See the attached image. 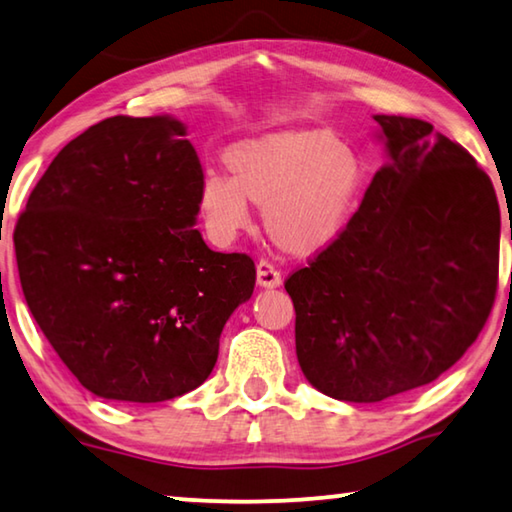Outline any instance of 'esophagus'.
Listing matches in <instances>:
<instances>
[{"mask_svg": "<svg viewBox=\"0 0 512 512\" xmlns=\"http://www.w3.org/2000/svg\"><path fill=\"white\" fill-rule=\"evenodd\" d=\"M256 279L261 288H279L281 286V272L276 270L270 261H258Z\"/></svg>", "mask_w": 512, "mask_h": 512, "instance_id": "esophagus-1", "label": "esophagus"}]
</instances>
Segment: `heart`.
Listing matches in <instances>:
<instances>
[{"instance_id": "heart-1", "label": "heart", "mask_w": 512, "mask_h": 512, "mask_svg": "<svg viewBox=\"0 0 512 512\" xmlns=\"http://www.w3.org/2000/svg\"><path fill=\"white\" fill-rule=\"evenodd\" d=\"M231 179L208 172L199 213L217 242L249 229V204L265 206V229L281 249L313 256L340 238L363 188L356 154L324 129L276 131L231 147Z\"/></svg>"}]
</instances>
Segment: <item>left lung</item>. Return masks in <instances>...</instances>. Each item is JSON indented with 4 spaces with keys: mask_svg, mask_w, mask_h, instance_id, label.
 <instances>
[{
    "mask_svg": "<svg viewBox=\"0 0 512 512\" xmlns=\"http://www.w3.org/2000/svg\"><path fill=\"white\" fill-rule=\"evenodd\" d=\"M374 120L388 163L340 238L286 279L301 372L354 404L447 372L479 338L499 283L501 213L488 174L429 122Z\"/></svg>",
    "mask_w": 512,
    "mask_h": 512,
    "instance_id": "left-lung-1",
    "label": "left lung"
}]
</instances>
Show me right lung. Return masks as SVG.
<instances>
[{
  "label": "right lung",
  "instance_id": "1",
  "mask_svg": "<svg viewBox=\"0 0 512 512\" xmlns=\"http://www.w3.org/2000/svg\"><path fill=\"white\" fill-rule=\"evenodd\" d=\"M201 179L179 120L115 115L67 142L29 195L13 233L24 299L92 395L156 404L199 388L254 292V261L192 226Z\"/></svg>",
  "mask_w": 512,
  "mask_h": 512
}]
</instances>
